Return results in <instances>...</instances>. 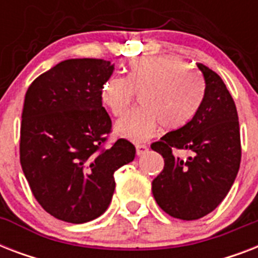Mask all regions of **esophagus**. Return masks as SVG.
<instances>
[{
	"instance_id": "esophagus-1",
	"label": "esophagus",
	"mask_w": 258,
	"mask_h": 258,
	"mask_svg": "<svg viewBox=\"0 0 258 258\" xmlns=\"http://www.w3.org/2000/svg\"><path fill=\"white\" fill-rule=\"evenodd\" d=\"M135 147H137V154L139 155V157L147 153V150H149V147H147L146 145H137Z\"/></svg>"
}]
</instances>
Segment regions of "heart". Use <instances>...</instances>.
<instances>
[{
    "label": "heart",
    "instance_id": "obj_1",
    "mask_svg": "<svg viewBox=\"0 0 258 258\" xmlns=\"http://www.w3.org/2000/svg\"><path fill=\"white\" fill-rule=\"evenodd\" d=\"M204 93L200 75L172 56L134 58L127 78L109 76L100 89L103 104L116 117L127 112L135 95H141V108L115 125V133L131 142L149 139L159 124L165 130L186 125L201 107Z\"/></svg>",
    "mask_w": 258,
    "mask_h": 258
}]
</instances>
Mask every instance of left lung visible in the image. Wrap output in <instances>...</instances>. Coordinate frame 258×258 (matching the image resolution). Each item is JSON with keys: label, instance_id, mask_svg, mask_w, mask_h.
Masks as SVG:
<instances>
[{"label": "left lung", "instance_id": "left-lung-1", "mask_svg": "<svg viewBox=\"0 0 258 258\" xmlns=\"http://www.w3.org/2000/svg\"><path fill=\"white\" fill-rule=\"evenodd\" d=\"M205 93L201 107L187 124L167 133L151 145L165 159L153 180L154 198L169 216L191 221L212 213L234 183L241 162L238 115L232 95L218 75L204 64ZM187 149V160L172 150Z\"/></svg>", "mask_w": 258, "mask_h": 258}]
</instances>
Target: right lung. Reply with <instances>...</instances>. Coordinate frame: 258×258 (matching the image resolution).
Instances as JSON below:
<instances>
[{
	"label": "right lung",
	"mask_w": 258,
	"mask_h": 258,
	"mask_svg": "<svg viewBox=\"0 0 258 258\" xmlns=\"http://www.w3.org/2000/svg\"><path fill=\"white\" fill-rule=\"evenodd\" d=\"M113 70L101 58H71L26 91L20 162L34 198L57 220L84 224L101 216L112 200L113 172L135 158L125 139L103 147L112 123L100 89Z\"/></svg>",
	"instance_id": "right-lung-1"
}]
</instances>
